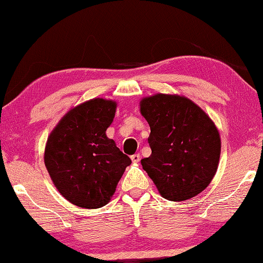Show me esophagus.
Masks as SVG:
<instances>
[{
    "instance_id": "34e87169",
    "label": "esophagus",
    "mask_w": 263,
    "mask_h": 263,
    "mask_svg": "<svg viewBox=\"0 0 263 263\" xmlns=\"http://www.w3.org/2000/svg\"><path fill=\"white\" fill-rule=\"evenodd\" d=\"M131 160L134 163H140V160H141V156L140 154H134V156H131Z\"/></svg>"
}]
</instances>
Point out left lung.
<instances>
[{"label": "left lung", "mask_w": 263, "mask_h": 263, "mask_svg": "<svg viewBox=\"0 0 263 263\" xmlns=\"http://www.w3.org/2000/svg\"><path fill=\"white\" fill-rule=\"evenodd\" d=\"M151 127V157L141 160L158 191L169 201L201 194L216 175L220 157L219 132L200 106L175 94L141 100Z\"/></svg>", "instance_id": "obj_1"}]
</instances>
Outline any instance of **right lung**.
Here are the masks:
<instances>
[{
    "label": "right lung",
    "instance_id": "1",
    "mask_svg": "<svg viewBox=\"0 0 263 263\" xmlns=\"http://www.w3.org/2000/svg\"><path fill=\"white\" fill-rule=\"evenodd\" d=\"M116 111L112 100L96 98L66 114L47 138L44 162L53 185L82 208L105 205L131 159L106 137Z\"/></svg>",
    "mask_w": 263,
    "mask_h": 263
}]
</instances>
